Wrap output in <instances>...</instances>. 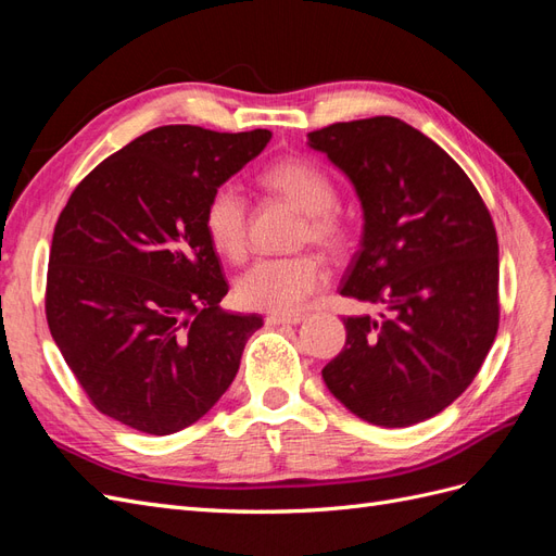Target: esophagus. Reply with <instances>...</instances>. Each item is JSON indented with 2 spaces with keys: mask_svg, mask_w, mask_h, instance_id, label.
Segmentation results:
<instances>
[{
  "mask_svg": "<svg viewBox=\"0 0 556 556\" xmlns=\"http://www.w3.org/2000/svg\"><path fill=\"white\" fill-rule=\"evenodd\" d=\"M304 323V315H268L266 325L278 327V325H301Z\"/></svg>",
  "mask_w": 556,
  "mask_h": 556,
  "instance_id": "1",
  "label": "esophagus"
}]
</instances>
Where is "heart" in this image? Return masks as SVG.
<instances>
[{"instance_id": "b5f03b06", "label": "heart", "mask_w": 556, "mask_h": 556, "mask_svg": "<svg viewBox=\"0 0 556 556\" xmlns=\"http://www.w3.org/2000/svg\"><path fill=\"white\" fill-rule=\"evenodd\" d=\"M268 190L290 199L306 213L301 241H313L327 250L345 243V225L333 213L336 188L331 178L308 160H282L262 174ZM204 227L213 248L227 260H241L248 250V204L237 182H220L204 208ZM329 278L327 264L315 255L262 257L237 280V301L250 311L292 315Z\"/></svg>"}]
</instances>
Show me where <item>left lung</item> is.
<instances>
[{"label":"left lung","mask_w":556,"mask_h":556,"mask_svg":"<svg viewBox=\"0 0 556 556\" xmlns=\"http://www.w3.org/2000/svg\"><path fill=\"white\" fill-rule=\"evenodd\" d=\"M308 146L345 174L362 204V248L343 296L382 306L345 317L327 390L378 427L439 415L473 382L498 329V241L473 182L399 117L336 123Z\"/></svg>","instance_id":"left-lung-1"}]
</instances>
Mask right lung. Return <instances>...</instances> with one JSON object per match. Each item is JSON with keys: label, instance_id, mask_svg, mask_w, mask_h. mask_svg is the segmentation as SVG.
I'll use <instances>...</instances> for the list:
<instances>
[{"label": "right lung", "instance_id": "right-lung-1", "mask_svg": "<svg viewBox=\"0 0 556 556\" xmlns=\"http://www.w3.org/2000/svg\"><path fill=\"white\" fill-rule=\"evenodd\" d=\"M268 141V129H150L83 178L60 213L48 327L97 410L121 425L176 433L237 378L264 323L220 308L229 285L204 208Z\"/></svg>", "mask_w": 556, "mask_h": 556}]
</instances>
